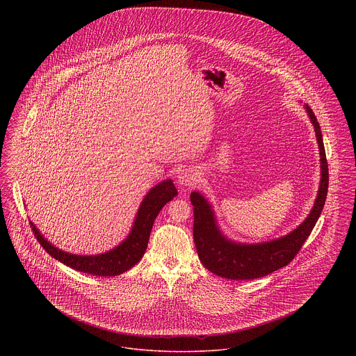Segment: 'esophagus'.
I'll use <instances>...</instances> for the list:
<instances>
[{"instance_id":"34e87169","label":"esophagus","mask_w":356,"mask_h":356,"mask_svg":"<svg viewBox=\"0 0 356 356\" xmlns=\"http://www.w3.org/2000/svg\"><path fill=\"white\" fill-rule=\"evenodd\" d=\"M177 183L183 186H192L197 183V176L193 170H183L177 175Z\"/></svg>"}]
</instances>
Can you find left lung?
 <instances>
[{"label": "left lung", "instance_id": "1", "mask_svg": "<svg viewBox=\"0 0 356 356\" xmlns=\"http://www.w3.org/2000/svg\"><path fill=\"white\" fill-rule=\"evenodd\" d=\"M305 109L314 125L321 153V184L311 212L302 224L284 236L263 243H240L222 234L212 205L202 193L192 192L193 240L199 259L208 271L231 280H250L266 276L291 263L314 229L327 197L328 164L321 125L307 104Z\"/></svg>", "mask_w": 356, "mask_h": 356}]
</instances>
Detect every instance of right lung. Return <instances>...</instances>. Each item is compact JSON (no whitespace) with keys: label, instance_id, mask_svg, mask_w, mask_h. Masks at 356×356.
Listing matches in <instances>:
<instances>
[{"label":"right lung","instance_id":"add662e5","mask_svg":"<svg viewBox=\"0 0 356 356\" xmlns=\"http://www.w3.org/2000/svg\"><path fill=\"white\" fill-rule=\"evenodd\" d=\"M176 195V186H173V181L170 179L163 180L157 186H153L140 204L128 236L119 245L102 254H69L51 244L38 231V228H35L32 221L31 227L33 229L34 236L37 237L42 248L63 264L76 271L89 273L93 276H116L128 271L141 260L148 247L153 221L157 218L163 207L170 203Z\"/></svg>","mask_w":356,"mask_h":356}]
</instances>
